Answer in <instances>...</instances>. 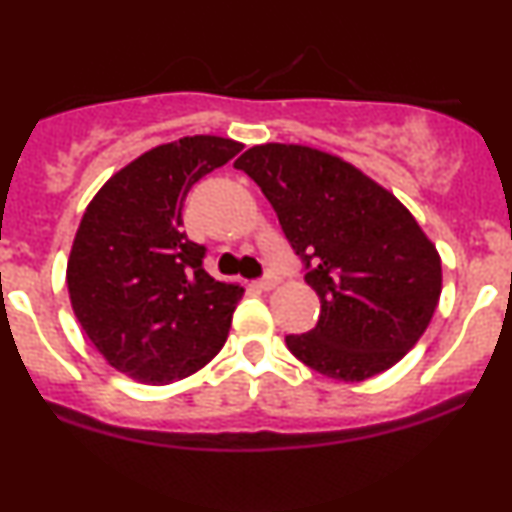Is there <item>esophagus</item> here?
Wrapping results in <instances>:
<instances>
[{
  "label": "esophagus",
  "mask_w": 512,
  "mask_h": 512,
  "mask_svg": "<svg viewBox=\"0 0 512 512\" xmlns=\"http://www.w3.org/2000/svg\"><path fill=\"white\" fill-rule=\"evenodd\" d=\"M276 284H279V276H276V274H267V276H262V279H257V281H255L257 289H262V291L274 289Z\"/></svg>",
  "instance_id": "34e87169"
}]
</instances>
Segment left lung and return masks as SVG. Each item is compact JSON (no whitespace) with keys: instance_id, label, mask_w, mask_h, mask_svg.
Returning <instances> with one entry per match:
<instances>
[{"instance_id":"obj_1","label":"left lung","mask_w":512,"mask_h":512,"mask_svg":"<svg viewBox=\"0 0 512 512\" xmlns=\"http://www.w3.org/2000/svg\"><path fill=\"white\" fill-rule=\"evenodd\" d=\"M233 166L260 185L320 298L313 330L286 337L291 354L344 383L395 366L426 332L443 289L436 245L409 209L310 146H252Z\"/></svg>"}]
</instances>
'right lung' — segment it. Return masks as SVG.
Masks as SVG:
<instances>
[{
	"label": "right lung",
	"mask_w": 512,
	"mask_h": 512,
	"mask_svg": "<svg viewBox=\"0 0 512 512\" xmlns=\"http://www.w3.org/2000/svg\"><path fill=\"white\" fill-rule=\"evenodd\" d=\"M243 144L197 134L146 151L84 211L67 264L79 325L110 366L146 385L197 373L221 351L243 296L204 272L207 248L182 231L199 178Z\"/></svg>",
	"instance_id": "right-lung-1"
}]
</instances>
